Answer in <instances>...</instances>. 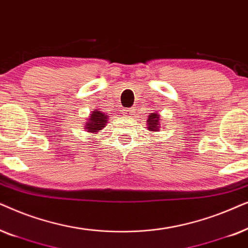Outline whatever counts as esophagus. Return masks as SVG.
Returning a JSON list of instances; mask_svg holds the SVG:
<instances>
[{"instance_id": "34e87169", "label": "esophagus", "mask_w": 248, "mask_h": 248, "mask_svg": "<svg viewBox=\"0 0 248 248\" xmlns=\"http://www.w3.org/2000/svg\"><path fill=\"white\" fill-rule=\"evenodd\" d=\"M124 115H127V117H130V115L134 113V110L133 108H126V110H124Z\"/></svg>"}]
</instances>
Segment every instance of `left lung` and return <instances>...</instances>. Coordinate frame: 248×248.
I'll list each match as a JSON object with an SVG mask.
<instances>
[{"label":"left lung","instance_id":"obj_1","mask_svg":"<svg viewBox=\"0 0 248 248\" xmlns=\"http://www.w3.org/2000/svg\"><path fill=\"white\" fill-rule=\"evenodd\" d=\"M146 126H147V130H150L151 133L160 130L161 118L157 112H154V113H151L148 115V119L146 120Z\"/></svg>","mask_w":248,"mask_h":248}]
</instances>
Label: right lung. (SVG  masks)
Instances as JSON below:
<instances>
[{
  "instance_id": "add662e5",
  "label": "right lung",
  "mask_w": 248,
  "mask_h": 248,
  "mask_svg": "<svg viewBox=\"0 0 248 248\" xmlns=\"http://www.w3.org/2000/svg\"><path fill=\"white\" fill-rule=\"evenodd\" d=\"M108 121V115L103 113L102 111L95 110L92 111L91 114L88 115L87 120H86L84 124V129H86L87 133L91 134H97L98 131L104 129Z\"/></svg>"
}]
</instances>
